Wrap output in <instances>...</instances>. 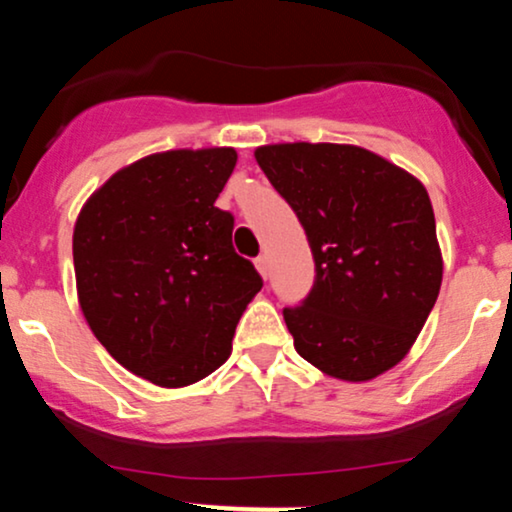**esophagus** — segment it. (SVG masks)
I'll return each instance as SVG.
<instances>
[{
    "instance_id": "34e87169",
    "label": "esophagus",
    "mask_w": 512,
    "mask_h": 512,
    "mask_svg": "<svg viewBox=\"0 0 512 512\" xmlns=\"http://www.w3.org/2000/svg\"><path fill=\"white\" fill-rule=\"evenodd\" d=\"M255 267H257V272H260L262 276H267L269 274V257L267 255H260L255 260Z\"/></svg>"
}]
</instances>
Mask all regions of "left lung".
Masks as SVG:
<instances>
[{
  "label": "left lung",
  "instance_id": "1",
  "mask_svg": "<svg viewBox=\"0 0 512 512\" xmlns=\"http://www.w3.org/2000/svg\"><path fill=\"white\" fill-rule=\"evenodd\" d=\"M255 158L296 211L315 257L313 291L284 308L296 351L346 383L395 368L443 281L424 182L354 144H267Z\"/></svg>",
  "mask_w": 512,
  "mask_h": 512
}]
</instances>
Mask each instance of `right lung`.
Here are the masks:
<instances>
[{
	"label": "right lung",
	"instance_id": "right-lung-1",
	"mask_svg": "<svg viewBox=\"0 0 512 512\" xmlns=\"http://www.w3.org/2000/svg\"><path fill=\"white\" fill-rule=\"evenodd\" d=\"M236 161L231 146L144 156L76 216L81 313L120 366L158 387H187L223 366L262 289L233 250V216L214 207Z\"/></svg>",
	"mask_w": 512,
	"mask_h": 512
}]
</instances>
